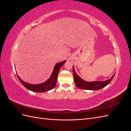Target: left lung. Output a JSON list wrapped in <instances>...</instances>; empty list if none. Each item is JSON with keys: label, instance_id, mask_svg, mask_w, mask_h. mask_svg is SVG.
<instances>
[{"label": "left lung", "instance_id": "obj_1", "mask_svg": "<svg viewBox=\"0 0 131 131\" xmlns=\"http://www.w3.org/2000/svg\"><path fill=\"white\" fill-rule=\"evenodd\" d=\"M73 77L74 81L78 88L88 90H98L104 88L108 85L109 83L112 80V79L115 76V74L113 75L110 79L105 81H95L92 82L86 81L82 79L79 75L75 72L74 69V67H73Z\"/></svg>", "mask_w": 131, "mask_h": 131}]
</instances>
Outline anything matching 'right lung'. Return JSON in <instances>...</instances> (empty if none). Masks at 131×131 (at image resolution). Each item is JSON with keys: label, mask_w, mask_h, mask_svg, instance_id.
Listing matches in <instances>:
<instances>
[{"label": "right lung", "mask_w": 131, "mask_h": 131, "mask_svg": "<svg viewBox=\"0 0 131 131\" xmlns=\"http://www.w3.org/2000/svg\"><path fill=\"white\" fill-rule=\"evenodd\" d=\"M66 62V61H64L57 63V64L54 66L52 74L51 75V77L49 78V79H47L46 81L41 83V84H29V83L23 81L22 79L18 77V75L17 77L19 79V81L21 82V84L24 86L27 89L31 91H33V92L39 93L47 92V91H49L53 89L55 87V86H56L59 71L60 70L61 67Z\"/></svg>", "instance_id": "1"}]
</instances>
